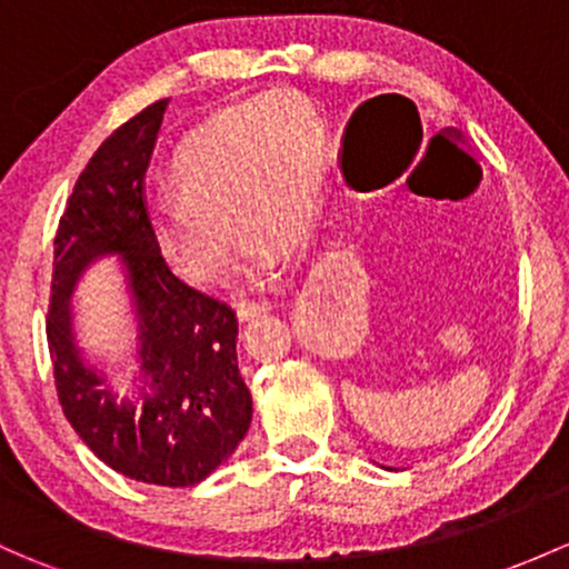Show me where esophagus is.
Here are the masks:
<instances>
[{"label": "esophagus", "instance_id": "34e87169", "mask_svg": "<svg viewBox=\"0 0 569 569\" xmlns=\"http://www.w3.org/2000/svg\"><path fill=\"white\" fill-rule=\"evenodd\" d=\"M267 310H272V302H267V300H259V302H239L237 305V316L242 321H248V319H253V316H259V313H267Z\"/></svg>", "mask_w": 569, "mask_h": 569}]
</instances>
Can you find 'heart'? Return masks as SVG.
<instances>
[{
	"label": "heart",
	"mask_w": 569,
	"mask_h": 569,
	"mask_svg": "<svg viewBox=\"0 0 569 569\" xmlns=\"http://www.w3.org/2000/svg\"><path fill=\"white\" fill-rule=\"evenodd\" d=\"M327 163V124L308 100L272 94L223 113L177 147L179 193L149 209L154 248L188 283L212 286L229 269L234 226L244 280L272 283L283 248L313 231Z\"/></svg>",
	"instance_id": "1"
}]
</instances>
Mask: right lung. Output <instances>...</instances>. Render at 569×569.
Wrapping results in <instances>:
<instances>
[{
	"label": "right lung",
	"mask_w": 569,
	"mask_h": 569,
	"mask_svg": "<svg viewBox=\"0 0 569 569\" xmlns=\"http://www.w3.org/2000/svg\"><path fill=\"white\" fill-rule=\"evenodd\" d=\"M166 109L158 100L113 130L81 171L53 239L46 330L59 403L83 445L130 480L184 488L234 456L253 400L237 365V313L182 283L149 231L147 169ZM103 258L120 261L134 325L117 363L94 361L74 330L72 295Z\"/></svg>",
	"instance_id": "obj_1"
}]
</instances>
